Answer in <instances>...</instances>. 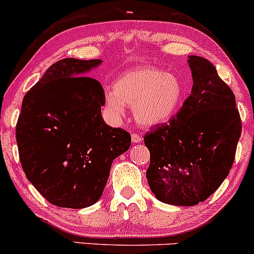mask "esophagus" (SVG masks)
<instances>
[{
    "label": "esophagus",
    "instance_id": "obj_1",
    "mask_svg": "<svg viewBox=\"0 0 254 254\" xmlns=\"http://www.w3.org/2000/svg\"><path fill=\"white\" fill-rule=\"evenodd\" d=\"M132 141L134 142V144H138V142H141V140H142V138H141V135H139V134H135V133H133L132 135Z\"/></svg>",
    "mask_w": 254,
    "mask_h": 254
}]
</instances>
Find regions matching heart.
Instances as JSON below:
<instances>
[{
  "label": "heart",
  "instance_id": "heart-1",
  "mask_svg": "<svg viewBox=\"0 0 254 254\" xmlns=\"http://www.w3.org/2000/svg\"><path fill=\"white\" fill-rule=\"evenodd\" d=\"M184 95V84L178 75L146 65L122 74L114 91L105 95V107L115 119L125 115L126 105L133 107L135 121L152 127L167 124L176 115Z\"/></svg>",
  "mask_w": 254,
  "mask_h": 254
}]
</instances>
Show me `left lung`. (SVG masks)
I'll use <instances>...</instances> for the list:
<instances>
[{
  "instance_id": "8db88e82",
  "label": "left lung",
  "mask_w": 254,
  "mask_h": 254,
  "mask_svg": "<svg viewBox=\"0 0 254 254\" xmlns=\"http://www.w3.org/2000/svg\"><path fill=\"white\" fill-rule=\"evenodd\" d=\"M192 93L174 118L144 136L149 186L165 204L193 206L215 192L234 163L241 119L232 89L206 59L190 56Z\"/></svg>"
}]
</instances>
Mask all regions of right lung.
Masks as SVG:
<instances>
[{
	"mask_svg": "<svg viewBox=\"0 0 254 254\" xmlns=\"http://www.w3.org/2000/svg\"><path fill=\"white\" fill-rule=\"evenodd\" d=\"M101 60L64 59L51 64L22 99L16 122L20 163L49 203L82 209L101 198L113 161L130 134L108 126L101 82L86 76Z\"/></svg>",
	"mask_w": 254,
	"mask_h": 254,
	"instance_id": "add662e5",
	"label": "right lung"
}]
</instances>
